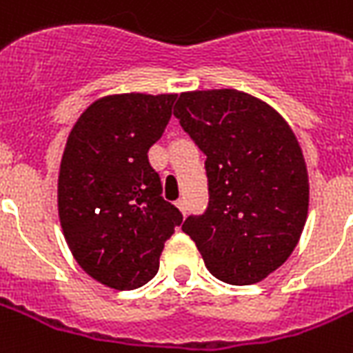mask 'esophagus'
<instances>
[{"label":"esophagus","instance_id":"1","mask_svg":"<svg viewBox=\"0 0 353 353\" xmlns=\"http://www.w3.org/2000/svg\"><path fill=\"white\" fill-rule=\"evenodd\" d=\"M176 205H177V210L181 211V213H185V211H187V202H185L183 198H179V200L176 202Z\"/></svg>","mask_w":353,"mask_h":353}]
</instances>
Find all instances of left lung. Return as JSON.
I'll use <instances>...</instances> for the list:
<instances>
[{
	"mask_svg": "<svg viewBox=\"0 0 353 353\" xmlns=\"http://www.w3.org/2000/svg\"><path fill=\"white\" fill-rule=\"evenodd\" d=\"M174 116L203 151L210 205L185 219L205 268L228 284H254L294 252L309 213V174L294 130L237 90L181 93Z\"/></svg>",
	"mask_w": 353,
	"mask_h": 353,
	"instance_id": "obj_1",
	"label": "left lung"
}]
</instances>
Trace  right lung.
<instances>
[{
    "instance_id": "right-lung-1",
    "label": "right lung",
    "mask_w": 353,
    "mask_h": 353,
    "mask_svg": "<svg viewBox=\"0 0 353 353\" xmlns=\"http://www.w3.org/2000/svg\"><path fill=\"white\" fill-rule=\"evenodd\" d=\"M176 93L106 95L78 117L57 177V211L72 256L97 283L134 290L159 271L183 215L166 202L148 151L163 137Z\"/></svg>"
}]
</instances>
